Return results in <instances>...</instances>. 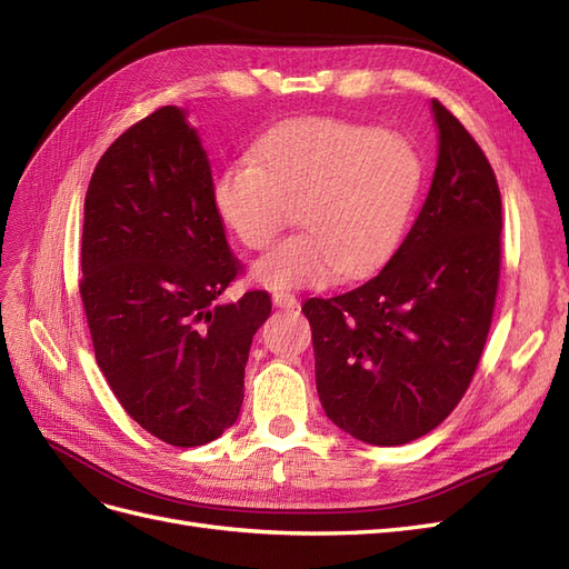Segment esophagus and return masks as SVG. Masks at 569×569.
Instances as JSON below:
<instances>
[{"label": "esophagus", "mask_w": 569, "mask_h": 569, "mask_svg": "<svg viewBox=\"0 0 569 569\" xmlns=\"http://www.w3.org/2000/svg\"><path fill=\"white\" fill-rule=\"evenodd\" d=\"M271 300H273V305L281 307V309H298V307H300L298 298L292 296V292H288V290H277V292H273V296H271Z\"/></svg>", "instance_id": "1"}]
</instances>
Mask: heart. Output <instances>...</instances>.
Masks as SVG:
<instances>
[{"mask_svg":"<svg viewBox=\"0 0 569 569\" xmlns=\"http://www.w3.org/2000/svg\"><path fill=\"white\" fill-rule=\"evenodd\" d=\"M409 139L338 118L271 130L252 158L214 177L212 206L243 248L262 252L296 208L298 231L262 258L252 279L271 290L361 279L399 246L420 189Z\"/></svg>","mask_w":569,"mask_h":569,"instance_id":"1","label":"heart"}]
</instances>
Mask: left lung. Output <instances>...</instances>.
I'll list each match as a JSON object with an SVG mask.
<instances>
[{
	"label": "left lung",
	"instance_id": "8db88e82",
	"mask_svg": "<svg viewBox=\"0 0 569 569\" xmlns=\"http://www.w3.org/2000/svg\"><path fill=\"white\" fill-rule=\"evenodd\" d=\"M432 111L437 168L405 241L371 281L302 305L326 416L376 447L413 442L458 407L497 305V174L453 113L437 99Z\"/></svg>",
	"mask_w": 569,
	"mask_h": 569
}]
</instances>
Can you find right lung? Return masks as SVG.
<instances>
[{
	"label": "right lung",
	"mask_w": 569,
	"mask_h": 569,
	"mask_svg": "<svg viewBox=\"0 0 569 569\" xmlns=\"http://www.w3.org/2000/svg\"><path fill=\"white\" fill-rule=\"evenodd\" d=\"M212 206V170L193 127L162 106L122 132L84 196L80 296L101 373L137 423L200 447L236 423L264 290L219 305L241 277Z\"/></svg>",
	"instance_id": "right-lung-1"
}]
</instances>
